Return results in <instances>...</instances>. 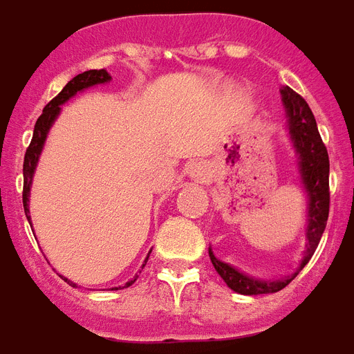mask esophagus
Segmentation results:
<instances>
[{
    "instance_id": "34e87169",
    "label": "esophagus",
    "mask_w": 354,
    "mask_h": 354,
    "mask_svg": "<svg viewBox=\"0 0 354 354\" xmlns=\"http://www.w3.org/2000/svg\"><path fill=\"white\" fill-rule=\"evenodd\" d=\"M192 177H194L195 180H203L208 177V171H206L205 166H201V164H195L194 169H192Z\"/></svg>"
}]
</instances>
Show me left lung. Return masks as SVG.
<instances>
[{
    "instance_id": "8db88e82",
    "label": "left lung",
    "mask_w": 354,
    "mask_h": 354,
    "mask_svg": "<svg viewBox=\"0 0 354 354\" xmlns=\"http://www.w3.org/2000/svg\"><path fill=\"white\" fill-rule=\"evenodd\" d=\"M283 95V104L289 117V131L294 140V148L298 151L299 157V171L304 179L305 190L309 195V225H307V252H305L301 268L309 263V259L315 254L316 247L322 239V234L327 225L329 217V155L325 148L324 140L320 137L318 126H316L315 115L310 111L309 104L305 102L304 97H299L298 93L292 91L290 87L281 89ZM210 259L212 265L216 267L225 283L232 290L247 296H257V294L278 292L285 289L292 281L298 272L287 279H276V281H261V279L248 278L228 263L219 261L212 250Z\"/></svg>"
}]
</instances>
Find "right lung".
Masks as SVG:
<instances>
[{"instance_id": "1", "label": "right lung", "mask_w": 354, "mask_h": 354, "mask_svg": "<svg viewBox=\"0 0 354 354\" xmlns=\"http://www.w3.org/2000/svg\"><path fill=\"white\" fill-rule=\"evenodd\" d=\"M109 80H111V76H109V73H107L106 69H91V71H86V73H80V75H76L75 78H73V80H71L69 84H67V86H65L64 89H62V91L44 107V113H41V115L38 117V120H36L32 140H30L29 148H27V151H25V159H24V208H25V216H27L29 223H30V216H29V205H27V203H29V192H30V183H32L34 168H36L38 157L39 153H41V148H44L45 137H47V133H49V128L53 126V122H55V118L58 117V113H60V106L64 104V102L69 100L73 95L82 91V89L97 86V84H104V82H109ZM146 261H148V259H146ZM62 279H65L67 283L76 287L73 281H69V279L64 278V276H62ZM135 279L128 281L124 287H129V285L135 283ZM115 290H117V287H115Z\"/></svg>"}]
</instances>
